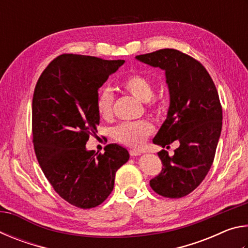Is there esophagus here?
I'll use <instances>...</instances> for the list:
<instances>
[{"instance_id":"obj_1","label":"esophagus","mask_w":248,"mask_h":248,"mask_svg":"<svg viewBox=\"0 0 248 248\" xmlns=\"http://www.w3.org/2000/svg\"><path fill=\"white\" fill-rule=\"evenodd\" d=\"M129 153L131 156H139V155H141L140 151H137V150H130Z\"/></svg>"}]
</instances>
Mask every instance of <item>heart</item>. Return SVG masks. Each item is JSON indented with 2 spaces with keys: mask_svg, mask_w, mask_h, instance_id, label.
Returning a JSON list of instances; mask_svg holds the SVG:
<instances>
[{
  "mask_svg": "<svg viewBox=\"0 0 248 248\" xmlns=\"http://www.w3.org/2000/svg\"><path fill=\"white\" fill-rule=\"evenodd\" d=\"M121 86L127 93L142 103H148L153 97V84L148 78L141 74L129 75L121 83ZM112 105H114V96L110 92L106 89L100 90L97 99H96V107H97V111L102 118H111ZM150 106L155 110L157 109L155 103H151ZM153 131V124L148 120L132 121V123H124L116 127L114 130V137L117 141L124 145L131 146V148H139Z\"/></svg>",
  "mask_w": 248,
  "mask_h": 248,
  "instance_id": "b5f03b06",
  "label": "heart"
}]
</instances>
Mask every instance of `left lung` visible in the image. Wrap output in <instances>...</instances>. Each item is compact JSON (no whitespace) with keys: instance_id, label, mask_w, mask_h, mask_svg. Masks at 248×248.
Masks as SVG:
<instances>
[{"instance_id":"obj_1","label":"left lung","mask_w":248,"mask_h":248,"mask_svg":"<svg viewBox=\"0 0 248 248\" xmlns=\"http://www.w3.org/2000/svg\"><path fill=\"white\" fill-rule=\"evenodd\" d=\"M136 59L164 71L169 87L170 107L153 143L167 149L179 142L171 156L165 150L157 153L163 169L150 186L163 197L182 198L199 186L212 165L222 129L219 94L204 66L178 50L161 49Z\"/></svg>"}]
</instances>
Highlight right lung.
I'll use <instances>...</instances> for the list:
<instances>
[{
    "label": "right lung",
    "instance_id": "obj_1",
    "mask_svg": "<svg viewBox=\"0 0 248 248\" xmlns=\"http://www.w3.org/2000/svg\"><path fill=\"white\" fill-rule=\"evenodd\" d=\"M124 60L61 54L46 68L32 97V142L39 165L53 189L69 203L94 208L114 189L116 171L130 157L111 143L104 154L86 149L97 132L99 87Z\"/></svg>",
    "mask_w": 248,
    "mask_h": 248
}]
</instances>
